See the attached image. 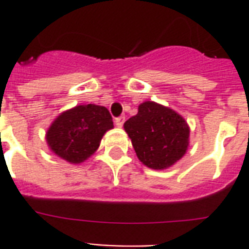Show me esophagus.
<instances>
[{
    "label": "esophagus",
    "mask_w": 249,
    "mask_h": 249,
    "mask_svg": "<svg viewBox=\"0 0 249 249\" xmlns=\"http://www.w3.org/2000/svg\"><path fill=\"white\" fill-rule=\"evenodd\" d=\"M124 121H125V116H119L115 119V124H116L119 128H121L123 124H124Z\"/></svg>",
    "instance_id": "esophagus-1"
}]
</instances>
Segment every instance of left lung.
<instances>
[{
    "mask_svg": "<svg viewBox=\"0 0 249 249\" xmlns=\"http://www.w3.org/2000/svg\"><path fill=\"white\" fill-rule=\"evenodd\" d=\"M138 159L152 169H166L185 155L189 125L173 109L144 102L124 124Z\"/></svg>",
    "mask_w": 249,
    "mask_h": 249,
    "instance_id": "obj_1",
    "label": "left lung"
}]
</instances>
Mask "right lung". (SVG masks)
I'll use <instances>...</instances> for the list:
<instances>
[{
    "label": "right lung",
    "mask_w": 249,
    "mask_h": 249,
    "mask_svg": "<svg viewBox=\"0 0 249 249\" xmlns=\"http://www.w3.org/2000/svg\"><path fill=\"white\" fill-rule=\"evenodd\" d=\"M113 128L108 109L84 105L56 117L46 134L49 147L68 163H83L97 150L103 134Z\"/></svg>",
    "instance_id": "obj_1"
}]
</instances>
